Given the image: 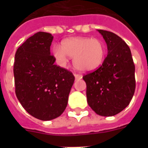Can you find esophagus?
<instances>
[{
  "label": "esophagus",
  "instance_id": "obj_1",
  "mask_svg": "<svg viewBox=\"0 0 148 148\" xmlns=\"http://www.w3.org/2000/svg\"><path fill=\"white\" fill-rule=\"evenodd\" d=\"M75 80H80L82 78V75L80 74H75Z\"/></svg>",
  "mask_w": 148,
  "mask_h": 148
}]
</instances>
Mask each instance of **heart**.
Listing matches in <instances>:
<instances>
[{
    "mask_svg": "<svg viewBox=\"0 0 148 148\" xmlns=\"http://www.w3.org/2000/svg\"><path fill=\"white\" fill-rule=\"evenodd\" d=\"M105 47L101 40L89 37H75L64 40L62 47L56 45L53 55L60 65L65 66L68 56L73 58V64L79 70L92 71L104 61Z\"/></svg>",
    "mask_w": 148,
    "mask_h": 148,
    "instance_id": "b5f03b06",
    "label": "heart"
}]
</instances>
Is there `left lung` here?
<instances>
[{"label": "left lung", "mask_w": 148, "mask_h": 148, "mask_svg": "<svg viewBox=\"0 0 148 148\" xmlns=\"http://www.w3.org/2000/svg\"><path fill=\"white\" fill-rule=\"evenodd\" d=\"M108 54L97 70L84 75L89 106L99 116H112L127 107L136 88L135 65L127 44L117 35L98 29Z\"/></svg>", "instance_id": "1"}]
</instances>
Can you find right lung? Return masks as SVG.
<instances>
[{"label": "right lung", "mask_w": 148, "mask_h": 148, "mask_svg": "<svg viewBox=\"0 0 148 148\" xmlns=\"http://www.w3.org/2000/svg\"><path fill=\"white\" fill-rule=\"evenodd\" d=\"M53 39L44 32L27 38L17 49L13 68L18 101L27 113L42 121L62 114L75 81L71 72L54 64Z\"/></svg>", "instance_id": "obj_1"}]
</instances>
